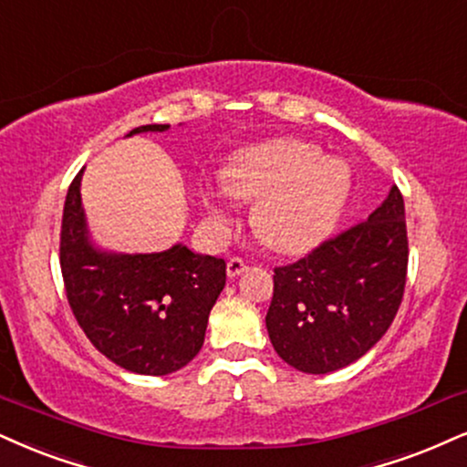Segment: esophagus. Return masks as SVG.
Wrapping results in <instances>:
<instances>
[{
  "instance_id": "esophagus-1",
  "label": "esophagus",
  "mask_w": 467,
  "mask_h": 467,
  "mask_svg": "<svg viewBox=\"0 0 467 467\" xmlns=\"http://www.w3.org/2000/svg\"><path fill=\"white\" fill-rule=\"evenodd\" d=\"M246 270V262L243 260V257H232V260L227 262V275L229 277H238V275H243Z\"/></svg>"
}]
</instances>
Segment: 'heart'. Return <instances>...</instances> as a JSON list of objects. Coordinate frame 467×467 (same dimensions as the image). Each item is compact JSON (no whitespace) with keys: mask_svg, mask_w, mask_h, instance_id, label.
Returning <instances> with one entry per match:
<instances>
[{"mask_svg":"<svg viewBox=\"0 0 467 467\" xmlns=\"http://www.w3.org/2000/svg\"><path fill=\"white\" fill-rule=\"evenodd\" d=\"M353 172L339 158H325L314 142L275 138L244 149L227 180H207L201 199L216 227L235 216V197L257 201L253 229L279 253L312 249L336 227L348 203Z\"/></svg>","mask_w":467,"mask_h":467,"instance_id":"b5f03b06","label":"heart"}]
</instances>
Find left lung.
<instances>
[{
  "label": "left lung",
  "mask_w": 467,
  "mask_h": 467,
  "mask_svg": "<svg viewBox=\"0 0 467 467\" xmlns=\"http://www.w3.org/2000/svg\"><path fill=\"white\" fill-rule=\"evenodd\" d=\"M407 260L405 203L392 186L368 221L275 268L266 329L277 355L307 374L339 370L364 357L399 312Z\"/></svg>",
  "instance_id": "left-lung-1"
}]
</instances>
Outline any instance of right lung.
Returning a JSON list of instances; mask_svg holds the SVG:
<instances>
[{
    "instance_id": "add662e5",
    "label": "right lung",
    "mask_w": 467,
    "mask_h": 467,
    "mask_svg": "<svg viewBox=\"0 0 467 467\" xmlns=\"http://www.w3.org/2000/svg\"><path fill=\"white\" fill-rule=\"evenodd\" d=\"M142 125L128 136L166 131ZM82 172L68 186L60 234L67 298L93 347L136 374L162 377L192 361L227 279L224 260L177 243L160 253H114L93 243L82 205Z\"/></svg>"
}]
</instances>
